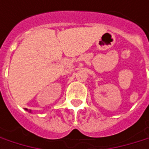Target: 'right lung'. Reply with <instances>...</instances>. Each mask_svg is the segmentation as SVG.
<instances>
[{"mask_svg":"<svg viewBox=\"0 0 149 149\" xmlns=\"http://www.w3.org/2000/svg\"><path fill=\"white\" fill-rule=\"evenodd\" d=\"M26 110H27V109H26ZM30 112H31V111H30Z\"/></svg>","mask_w":149,"mask_h":149,"instance_id":"right-lung-1","label":"right lung"}]
</instances>
